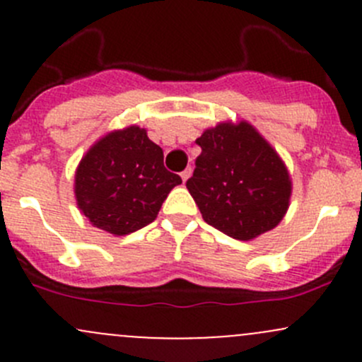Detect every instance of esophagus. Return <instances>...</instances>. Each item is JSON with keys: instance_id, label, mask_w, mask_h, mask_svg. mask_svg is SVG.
Here are the masks:
<instances>
[{"instance_id": "34e87169", "label": "esophagus", "mask_w": 362, "mask_h": 362, "mask_svg": "<svg viewBox=\"0 0 362 362\" xmlns=\"http://www.w3.org/2000/svg\"><path fill=\"white\" fill-rule=\"evenodd\" d=\"M180 177H182V182H187V178L191 177V168H187V170H184L180 173Z\"/></svg>"}]
</instances>
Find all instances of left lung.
Returning <instances> with one entry per match:
<instances>
[{
    "label": "left lung",
    "mask_w": 362,
    "mask_h": 362,
    "mask_svg": "<svg viewBox=\"0 0 362 362\" xmlns=\"http://www.w3.org/2000/svg\"><path fill=\"white\" fill-rule=\"evenodd\" d=\"M202 154L187 189L206 224L236 240L275 228L289 208L286 164L249 122H224L196 140Z\"/></svg>",
    "instance_id": "1"
}]
</instances>
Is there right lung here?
<instances>
[{
    "mask_svg": "<svg viewBox=\"0 0 362 362\" xmlns=\"http://www.w3.org/2000/svg\"><path fill=\"white\" fill-rule=\"evenodd\" d=\"M163 148L145 129L129 126L101 138L80 160L75 175L76 204L98 229L122 236L158 217L178 175L164 168Z\"/></svg>",
    "mask_w": 362,
    "mask_h": 362,
    "instance_id": "obj_1",
    "label": "right lung"
}]
</instances>
